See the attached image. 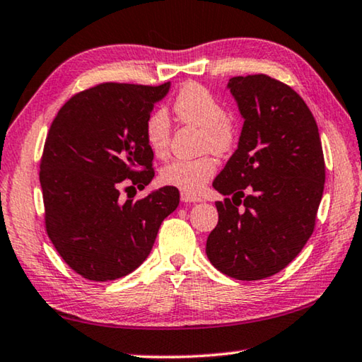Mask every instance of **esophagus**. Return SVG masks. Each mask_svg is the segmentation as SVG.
<instances>
[{"label": "esophagus", "instance_id": "34e87169", "mask_svg": "<svg viewBox=\"0 0 362 362\" xmlns=\"http://www.w3.org/2000/svg\"><path fill=\"white\" fill-rule=\"evenodd\" d=\"M180 199L183 201V203H198V201H201L199 196L192 194L188 192H180Z\"/></svg>", "mask_w": 362, "mask_h": 362}]
</instances>
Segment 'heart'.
I'll return each mask as SVG.
<instances>
[{
	"label": "heart",
	"instance_id": "heart-1",
	"mask_svg": "<svg viewBox=\"0 0 362 362\" xmlns=\"http://www.w3.org/2000/svg\"><path fill=\"white\" fill-rule=\"evenodd\" d=\"M177 119L183 124L201 127V150L225 156L236 148L238 131L226 118V110L211 90L198 83H187L179 89L173 100ZM145 142L153 155L164 156L169 150L170 126L168 115L155 110L145 119ZM217 170V161L212 155L196 159H175L161 169L159 179L164 185L175 187L192 194L199 193Z\"/></svg>",
	"mask_w": 362,
	"mask_h": 362
}]
</instances>
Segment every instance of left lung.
Returning <instances> with one entry per match:
<instances>
[{"label": "left lung", "mask_w": 362, "mask_h": 362, "mask_svg": "<svg viewBox=\"0 0 362 362\" xmlns=\"http://www.w3.org/2000/svg\"><path fill=\"white\" fill-rule=\"evenodd\" d=\"M228 88L244 124L212 183L231 198L216 203L206 254L226 276L257 281L289 265L313 235L326 164L315 116L291 86L260 73Z\"/></svg>", "instance_id": "left-lung-1"}]
</instances>
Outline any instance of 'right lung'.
<instances>
[{
	"instance_id": "1",
	"label": "right lung",
	"mask_w": 362,
	"mask_h": 362,
	"mask_svg": "<svg viewBox=\"0 0 362 362\" xmlns=\"http://www.w3.org/2000/svg\"><path fill=\"white\" fill-rule=\"evenodd\" d=\"M169 86L100 83L66 100L47 132L40 163L46 231L86 279H118L142 265L179 206L175 187L121 198L155 177L144 126Z\"/></svg>"
}]
</instances>
